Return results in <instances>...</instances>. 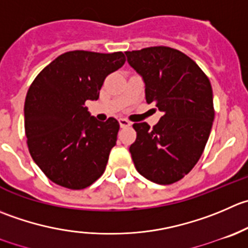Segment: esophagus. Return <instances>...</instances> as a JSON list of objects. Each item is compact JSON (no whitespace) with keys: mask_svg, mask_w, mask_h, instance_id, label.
Instances as JSON below:
<instances>
[{"mask_svg":"<svg viewBox=\"0 0 248 248\" xmlns=\"http://www.w3.org/2000/svg\"><path fill=\"white\" fill-rule=\"evenodd\" d=\"M119 122H120V126H121L122 128H124V127L131 126V122H129L128 120H126V119H120Z\"/></svg>","mask_w":248,"mask_h":248,"instance_id":"1","label":"esophagus"}]
</instances>
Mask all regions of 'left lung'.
Returning <instances> with one entry per match:
<instances>
[{
	"mask_svg": "<svg viewBox=\"0 0 248 248\" xmlns=\"http://www.w3.org/2000/svg\"><path fill=\"white\" fill-rule=\"evenodd\" d=\"M127 62L145 85V99L162 112L150 128L134 124L132 160L143 177L172 184L188 174L201 157L215 110L210 80L193 59L170 47L126 52Z\"/></svg>",
	"mask_w": 248,
	"mask_h": 248,
	"instance_id": "8db88e82",
	"label": "left lung"
}]
</instances>
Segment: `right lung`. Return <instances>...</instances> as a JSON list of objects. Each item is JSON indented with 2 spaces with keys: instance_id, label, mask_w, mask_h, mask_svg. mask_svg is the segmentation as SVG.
<instances>
[{
  "instance_id": "1",
  "label": "right lung",
  "mask_w": 248,
  "mask_h": 248,
  "mask_svg": "<svg viewBox=\"0 0 248 248\" xmlns=\"http://www.w3.org/2000/svg\"><path fill=\"white\" fill-rule=\"evenodd\" d=\"M122 52L71 50L37 75L24 105L30 155L43 173L64 188L83 189L107 167L116 145V119L98 121L85 103L97 100L109 74L124 64Z\"/></svg>"
}]
</instances>
